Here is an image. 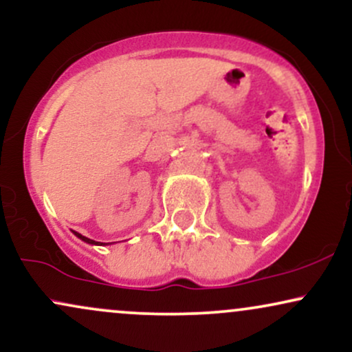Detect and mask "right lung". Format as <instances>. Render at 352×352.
Returning <instances> with one entry per match:
<instances>
[{
    "mask_svg": "<svg viewBox=\"0 0 352 352\" xmlns=\"http://www.w3.org/2000/svg\"><path fill=\"white\" fill-rule=\"evenodd\" d=\"M74 235L78 236V238H80V240H82V241H86V243H91V245H106V243H99V241L91 240V238H87V236H82V235H80V233H78V232H74Z\"/></svg>",
    "mask_w": 352,
    "mask_h": 352,
    "instance_id": "obj_1",
    "label": "right lung"
}]
</instances>
